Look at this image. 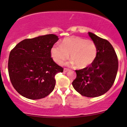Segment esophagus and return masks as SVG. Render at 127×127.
Wrapping results in <instances>:
<instances>
[{
	"mask_svg": "<svg viewBox=\"0 0 127 127\" xmlns=\"http://www.w3.org/2000/svg\"><path fill=\"white\" fill-rule=\"evenodd\" d=\"M69 70H69V69H68V68H64V72H65H65L68 71Z\"/></svg>",
	"mask_w": 127,
	"mask_h": 127,
	"instance_id": "obj_1",
	"label": "esophagus"
}]
</instances>
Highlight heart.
<instances>
[{"mask_svg":"<svg viewBox=\"0 0 127 127\" xmlns=\"http://www.w3.org/2000/svg\"><path fill=\"white\" fill-rule=\"evenodd\" d=\"M69 54L71 59L70 64H76L79 68H86L91 65L96 58L97 45L91 40L72 36L64 38L60 45L55 44L51 47V56L59 64L67 60Z\"/></svg>","mask_w":127,"mask_h":127,"instance_id":"heart-1","label":"heart"}]
</instances>
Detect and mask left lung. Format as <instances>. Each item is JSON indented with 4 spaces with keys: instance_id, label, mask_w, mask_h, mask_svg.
Here are the masks:
<instances>
[{
    "instance_id": "obj_1",
    "label": "left lung",
    "mask_w": 127,
    "mask_h": 127,
    "mask_svg": "<svg viewBox=\"0 0 127 127\" xmlns=\"http://www.w3.org/2000/svg\"><path fill=\"white\" fill-rule=\"evenodd\" d=\"M89 35L97 45V56L89 66L75 70L77 77L72 85L81 95L96 97L107 93L113 85L118 62L114 49L108 41L91 32Z\"/></svg>"
}]
</instances>
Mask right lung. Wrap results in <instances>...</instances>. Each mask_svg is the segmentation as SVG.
Masks as SVG:
<instances>
[{
    "label": "right lung",
    "mask_w": 127,
    "mask_h": 127,
    "mask_svg": "<svg viewBox=\"0 0 127 127\" xmlns=\"http://www.w3.org/2000/svg\"><path fill=\"white\" fill-rule=\"evenodd\" d=\"M59 40L53 34L25 39L9 54L8 71L11 83L27 98H43L53 91L55 75L63 68L54 62L51 47Z\"/></svg>",
    "instance_id": "1"
}]
</instances>
